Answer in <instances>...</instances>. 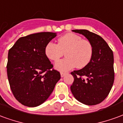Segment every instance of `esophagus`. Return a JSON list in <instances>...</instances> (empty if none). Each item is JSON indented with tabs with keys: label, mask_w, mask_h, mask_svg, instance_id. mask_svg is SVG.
<instances>
[{
	"label": "esophagus",
	"mask_w": 123,
	"mask_h": 123,
	"mask_svg": "<svg viewBox=\"0 0 123 123\" xmlns=\"http://www.w3.org/2000/svg\"><path fill=\"white\" fill-rule=\"evenodd\" d=\"M66 74H67V73H66V72H61V77H64V76H65Z\"/></svg>",
	"instance_id": "34e87169"
}]
</instances>
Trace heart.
I'll return each mask as SVG.
<instances>
[{"label": "heart", "instance_id": "obj_1", "mask_svg": "<svg viewBox=\"0 0 123 123\" xmlns=\"http://www.w3.org/2000/svg\"><path fill=\"white\" fill-rule=\"evenodd\" d=\"M64 53L67 57L55 63L56 70L66 72L75 67L82 68L92 60L93 46L88 40L70 33L59 37L57 44L50 41L45 47V54L51 61H58Z\"/></svg>", "mask_w": 123, "mask_h": 123}]
</instances>
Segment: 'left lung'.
Returning <instances> with one entry per match:
<instances>
[{"instance_id": "obj_1", "label": "left lung", "mask_w": 123, "mask_h": 123, "mask_svg": "<svg viewBox=\"0 0 123 123\" xmlns=\"http://www.w3.org/2000/svg\"><path fill=\"white\" fill-rule=\"evenodd\" d=\"M72 31L85 36L92 43L93 55L87 66L71 72L74 82L70 90L78 101L88 105H97L107 98L113 84V53L99 35L86 30Z\"/></svg>"}]
</instances>
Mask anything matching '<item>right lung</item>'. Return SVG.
<instances>
[{
    "label": "right lung",
    "instance_id": "right-lung-1",
    "mask_svg": "<svg viewBox=\"0 0 123 123\" xmlns=\"http://www.w3.org/2000/svg\"><path fill=\"white\" fill-rule=\"evenodd\" d=\"M56 33L40 32L18 39L8 51L7 76L15 98L30 107L44 103L61 79L46 56V45Z\"/></svg>",
    "mask_w": 123,
    "mask_h": 123
}]
</instances>
